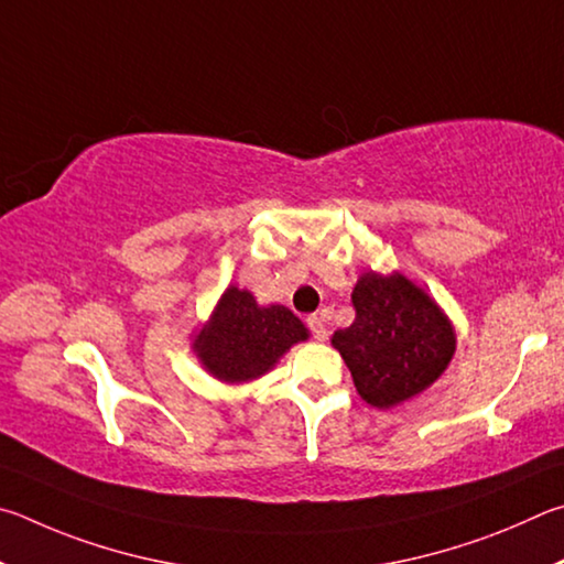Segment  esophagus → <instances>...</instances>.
Segmentation results:
<instances>
[{
  "label": "esophagus",
  "mask_w": 564,
  "mask_h": 564,
  "mask_svg": "<svg viewBox=\"0 0 564 564\" xmlns=\"http://www.w3.org/2000/svg\"><path fill=\"white\" fill-rule=\"evenodd\" d=\"M307 327H310V332H312V337L317 339V341H324L327 339V327H324V319L319 317V314H310L307 317Z\"/></svg>",
  "instance_id": "obj_1"
}]
</instances>
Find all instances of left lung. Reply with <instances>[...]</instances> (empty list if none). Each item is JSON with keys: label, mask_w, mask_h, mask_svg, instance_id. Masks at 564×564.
Masks as SVG:
<instances>
[{"label": "left lung", "mask_w": 564, "mask_h": 564, "mask_svg": "<svg viewBox=\"0 0 564 564\" xmlns=\"http://www.w3.org/2000/svg\"><path fill=\"white\" fill-rule=\"evenodd\" d=\"M357 317L334 332L359 397L377 409L409 401L436 381L456 351L446 314L403 274L367 272L351 292Z\"/></svg>", "instance_id": "8db88e82"}]
</instances>
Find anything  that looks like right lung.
<instances>
[{
	"mask_svg": "<svg viewBox=\"0 0 564 564\" xmlns=\"http://www.w3.org/2000/svg\"><path fill=\"white\" fill-rule=\"evenodd\" d=\"M307 337V327L288 307H257L250 292L230 288L197 334L195 351L213 377L237 383L262 377L292 344Z\"/></svg>",
	"mask_w": 564,
	"mask_h": 564,
	"instance_id": "add662e5",
	"label": "right lung"
}]
</instances>
